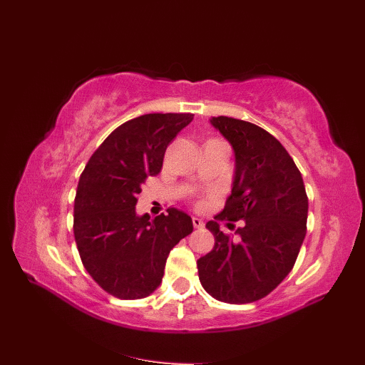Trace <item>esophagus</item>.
<instances>
[{
    "instance_id": "esophagus-1",
    "label": "esophagus",
    "mask_w": 365,
    "mask_h": 365,
    "mask_svg": "<svg viewBox=\"0 0 365 365\" xmlns=\"http://www.w3.org/2000/svg\"><path fill=\"white\" fill-rule=\"evenodd\" d=\"M192 225H194L195 228H203V227H205V222H203V221H201L200 218L194 217V218H192Z\"/></svg>"
}]
</instances>
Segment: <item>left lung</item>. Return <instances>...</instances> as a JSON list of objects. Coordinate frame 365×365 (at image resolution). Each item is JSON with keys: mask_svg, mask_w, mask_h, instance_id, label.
<instances>
[{"mask_svg": "<svg viewBox=\"0 0 365 365\" xmlns=\"http://www.w3.org/2000/svg\"><path fill=\"white\" fill-rule=\"evenodd\" d=\"M232 143L236 173L232 195L209 221L210 252L197 260L201 286L221 302L250 304L271 293L293 269L307 233L308 197L301 171L274 135L245 120L212 117ZM245 220L235 236L218 220Z\"/></svg>", "mask_w": 365, "mask_h": 365, "instance_id": "left-lung-1", "label": "left lung"}]
</instances>
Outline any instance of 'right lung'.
<instances>
[{"label":"right lung","instance_id":"add662e5","mask_svg":"<svg viewBox=\"0 0 365 365\" xmlns=\"http://www.w3.org/2000/svg\"><path fill=\"white\" fill-rule=\"evenodd\" d=\"M191 113H155L114 129L81 173L73 235L90 277L114 298L143 299L164 277L170 251L192 232L191 217L170 207L150 221L137 217V195L160 173L168 144L192 121Z\"/></svg>","mask_w":365,"mask_h":365}]
</instances>
